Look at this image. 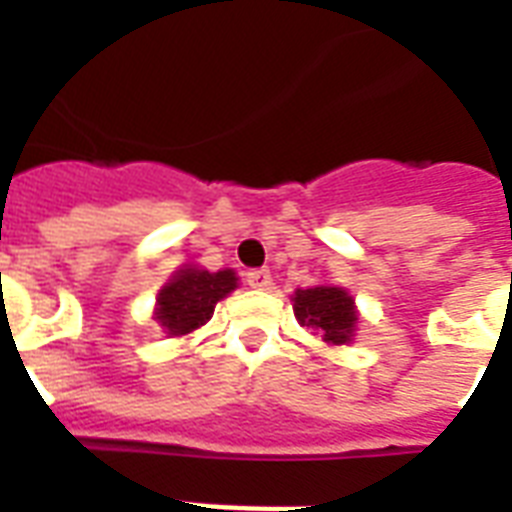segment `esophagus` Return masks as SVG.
<instances>
[{
    "instance_id": "1",
    "label": "esophagus",
    "mask_w": 512,
    "mask_h": 512,
    "mask_svg": "<svg viewBox=\"0 0 512 512\" xmlns=\"http://www.w3.org/2000/svg\"><path fill=\"white\" fill-rule=\"evenodd\" d=\"M247 284L252 289H268L271 287V271H268V268H255V271H249Z\"/></svg>"
}]
</instances>
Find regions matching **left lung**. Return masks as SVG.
Segmentation results:
<instances>
[{
    "mask_svg": "<svg viewBox=\"0 0 512 512\" xmlns=\"http://www.w3.org/2000/svg\"><path fill=\"white\" fill-rule=\"evenodd\" d=\"M295 316L303 327L319 329L332 345L348 342L356 327V308L340 287H313L295 292Z\"/></svg>",
    "mask_w": 512,
    "mask_h": 512,
    "instance_id": "8db88e82",
    "label": "left lung"
}]
</instances>
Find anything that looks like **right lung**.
I'll list each match as a JSON object with an SVG mask.
<instances>
[{"mask_svg": "<svg viewBox=\"0 0 512 512\" xmlns=\"http://www.w3.org/2000/svg\"><path fill=\"white\" fill-rule=\"evenodd\" d=\"M231 289H236V273L233 271L209 273L185 268L159 292L156 319L167 329V335H188L212 319L215 305Z\"/></svg>", "mask_w": 512, "mask_h": 512, "instance_id": "add662e5", "label": "right lung"}]
</instances>
